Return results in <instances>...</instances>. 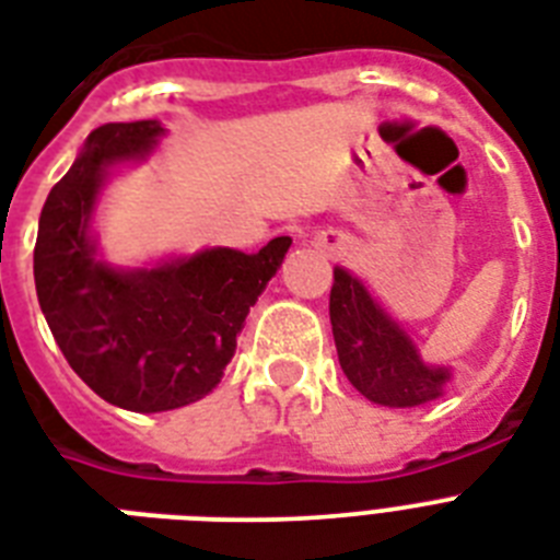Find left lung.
<instances>
[{"instance_id": "1", "label": "left lung", "mask_w": 560, "mask_h": 560, "mask_svg": "<svg viewBox=\"0 0 560 560\" xmlns=\"http://www.w3.org/2000/svg\"><path fill=\"white\" fill-rule=\"evenodd\" d=\"M328 311L340 366L360 395L381 407H418L442 398L451 369L424 363L409 334L342 267H334Z\"/></svg>"}]
</instances>
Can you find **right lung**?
I'll return each instance as SVG.
<instances>
[{
    "label": "right lung",
    "mask_w": 560,
    "mask_h": 560,
    "mask_svg": "<svg viewBox=\"0 0 560 560\" xmlns=\"http://www.w3.org/2000/svg\"><path fill=\"white\" fill-rule=\"evenodd\" d=\"M162 136L160 121L92 130L48 191L34 246L39 307L63 358L130 412L186 407L218 386L249 307L293 244L272 237L253 255L214 246L133 270L98 258L92 214L109 171L148 160Z\"/></svg>",
    "instance_id": "right-lung-1"
}]
</instances>
